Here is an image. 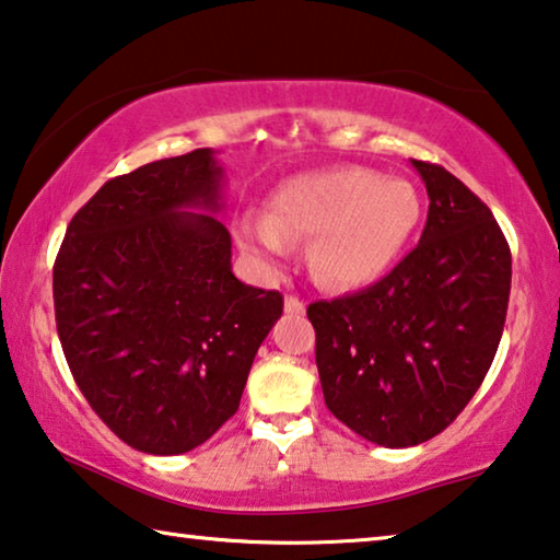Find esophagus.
Wrapping results in <instances>:
<instances>
[{
  "label": "esophagus",
  "mask_w": 560,
  "mask_h": 560,
  "mask_svg": "<svg viewBox=\"0 0 560 560\" xmlns=\"http://www.w3.org/2000/svg\"><path fill=\"white\" fill-rule=\"evenodd\" d=\"M283 308H287V314H291V316H299V314H304V301H301L299 296H294V294H289L287 299H283Z\"/></svg>",
  "instance_id": "34e87169"
}]
</instances>
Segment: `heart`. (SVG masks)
Listing matches in <instances>:
<instances>
[{
	"label": "heart",
	"instance_id": "heart-1",
	"mask_svg": "<svg viewBox=\"0 0 560 560\" xmlns=\"http://www.w3.org/2000/svg\"><path fill=\"white\" fill-rule=\"evenodd\" d=\"M421 221L413 184L363 166L291 176L273 191L269 217H246L238 238L269 266L291 242L312 236L308 266L328 289H357L392 269Z\"/></svg>",
	"mask_w": 560,
	"mask_h": 560
}]
</instances>
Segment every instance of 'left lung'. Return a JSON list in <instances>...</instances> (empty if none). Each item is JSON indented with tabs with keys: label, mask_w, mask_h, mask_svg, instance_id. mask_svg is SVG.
I'll return each instance as SVG.
<instances>
[{
	"label": "left lung",
	"mask_w": 560,
	"mask_h": 560,
	"mask_svg": "<svg viewBox=\"0 0 560 560\" xmlns=\"http://www.w3.org/2000/svg\"><path fill=\"white\" fill-rule=\"evenodd\" d=\"M411 164L429 191L419 246L374 287L306 308L328 411L386 448L456 421L491 369L511 294L491 209L443 166Z\"/></svg>",
	"instance_id": "obj_1"
}]
</instances>
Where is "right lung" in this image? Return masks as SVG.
<instances>
[{
  "label": "right lung",
  "mask_w": 560,
  "mask_h": 560,
  "mask_svg": "<svg viewBox=\"0 0 560 560\" xmlns=\"http://www.w3.org/2000/svg\"><path fill=\"white\" fill-rule=\"evenodd\" d=\"M221 182L211 149L114 176L69 221L55 261L69 371L144 454H186L232 419L283 312L279 291L232 273V236L214 217Z\"/></svg>",
  "instance_id": "right-lung-1"
}]
</instances>
